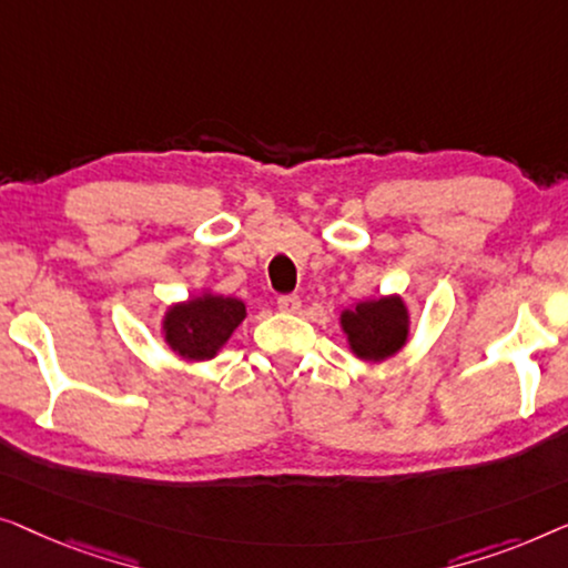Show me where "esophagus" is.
I'll list each match as a JSON object with an SVG mask.
<instances>
[{
    "mask_svg": "<svg viewBox=\"0 0 568 568\" xmlns=\"http://www.w3.org/2000/svg\"><path fill=\"white\" fill-rule=\"evenodd\" d=\"M277 308L285 311V314H295V311L301 308V298L295 293H287L277 298Z\"/></svg>",
    "mask_w": 568,
    "mask_h": 568,
    "instance_id": "1",
    "label": "esophagus"
}]
</instances>
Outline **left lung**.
<instances>
[{"instance_id":"1","label":"left lung","mask_w":568,"mask_h":568,"mask_svg":"<svg viewBox=\"0 0 568 568\" xmlns=\"http://www.w3.org/2000/svg\"><path fill=\"white\" fill-rule=\"evenodd\" d=\"M349 347L363 361H383L406 342V308L402 298L357 303L342 314Z\"/></svg>"}]
</instances>
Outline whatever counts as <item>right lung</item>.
I'll list each match as a JSON object with an SVG mask.
<instances>
[{"label":"right lung","instance_id":"1","mask_svg":"<svg viewBox=\"0 0 568 568\" xmlns=\"http://www.w3.org/2000/svg\"><path fill=\"white\" fill-rule=\"evenodd\" d=\"M246 308L236 298L203 295L182 306H174L164 318L166 342L190 361H207L223 347L231 332L242 324Z\"/></svg>","mask_w":568,"mask_h":568}]
</instances>
